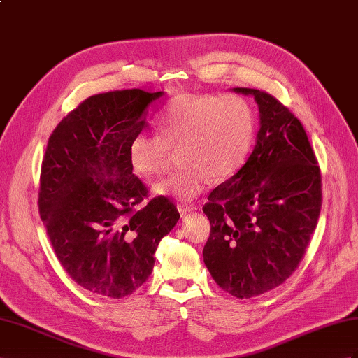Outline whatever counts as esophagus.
Returning a JSON list of instances; mask_svg holds the SVG:
<instances>
[{"label":"esophagus","instance_id":"esophagus-1","mask_svg":"<svg viewBox=\"0 0 358 358\" xmlns=\"http://www.w3.org/2000/svg\"><path fill=\"white\" fill-rule=\"evenodd\" d=\"M177 207H178V212H180L181 215L195 212V210L198 208L195 204H189V203H180Z\"/></svg>","mask_w":358,"mask_h":358}]
</instances>
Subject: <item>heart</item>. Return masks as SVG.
Masks as SVG:
<instances>
[{
	"instance_id": "heart-1",
	"label": "heart",
	"mask_w": 358,
	"mask_h": 358,
	"mask_svg": "<svg viewBox=\"0 0 358 358\" xmlns=\"http://www.w3.org/2000/svg\"><path fill=\"white\" fill-rule=\"evenodd\" d=\"M160 134L141 131L128 143V162L143 177L166 169L171 148L180 151L182 166L154 185V194L194 201L212 180L236 176L248 160L254 137L255 115L241 95L181 94L159 113Z\"/></svg>"
}]
</instances>
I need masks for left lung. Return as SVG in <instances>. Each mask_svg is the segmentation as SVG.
<instances>
[{
  "label": "left lung",
  "instance_id": "1",
  "mask_svg": "<svg viewBox=\"0 0 358 358\" xmlns=\"http://www.w3.org/2000/svg\"><path fill=\"white\" fill-rule=\"evenodd\" d=\"M259 104L260 130L242 169L203 207L210 225L204 263L219 287L252 298L295 272L313 234L322 180L304 127L268 92L236 87Z\"/></svg>",
  "mask_w": 358,
  "mask_h": 358
}]
</instances>
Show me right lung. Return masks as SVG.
Returning <instances> with one entry per match:
<instances>
[{"label":"right lung","mask_w":358,"mask_h":358,"mask_svg":"<svg viewBox=\"0 0 358 358\" xmlns=\"http://www.w3.org/2000/svg\"><path fill=\"white\" fill-rule=\"evenodd\" d=\"M163 92L92 95L51 133L41 169L39 213L60 264L81 287L124 298L148 280L154 252L180 213L166 196L146 204L128 143Z\"/></svg>","instance_id":"right-lung-1"}]
</instances>
